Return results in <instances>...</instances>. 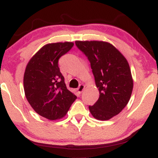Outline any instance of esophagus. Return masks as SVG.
I'll use <instances>...</instances> for the list:
<instances>
[{"mask_svg": "<svg viewBox=\"0 0 158 158\" xmlns=\"http://www.w3.org/2000/svg\"><path fill=\"white\" fill-rule=\"evenodd\" d=\"M84 89H85V85H80L79 86V88H77V91H78V93L79 94H81V92L83 91V90H84Z\"/></svg>", "mask_w": 158, "mask_h": 158, "instance_id": "34e87169", "label": "esophagus"}]
</instances>
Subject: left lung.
Returning a JSON list of instances; mask_svg holds the SVG:
<instances>
[{"mask_svg": "<svg viewBox=\"0 0 158 158\" xmlns=\"http://www.w3.org/2000/svg\"><path fill=\"white\" fill-rule=\"evenodd\" d=\"M90 63L99 92L97 102L89 106L95 119L108 120L120 113L129 101L133 79L124 56L111 44L102 41H76Z\"/></svg>", "mask_w": 158, "mask_h": 158, "instance_id": "1", "label": "left lung"}]
</instances>
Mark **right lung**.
<instances>
[{
	"mask_svg": "<svg viewBox=\"0 0 158 158\" xmlns=\"http://www.w3.org/2000/svg\"><path fill=\"white\" fill-rule=\"evenodd\" d=\"M73 42H57L42 47L25 69L23 88L26 98L41 117L56 120L66 115L76 95L68 90L58 61L73 46Z\"/></svg>",
	"mask_w": 158,
	"mask_h": 158,
	"instance_id": "add662e5",
	"label": "right lung"
}]
</instances>
